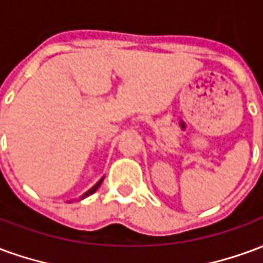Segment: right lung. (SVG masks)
I'll list each match as a JSON object with an SVG mask.
<instances>
[{
  "instance_id": "obj_1",
  "label": "right lung",
  "mask_w": 263,
  "mask_h": 263,
  "mask_svg": "<svg viewBox=\"0 0 263 263\" xmlns=\"http://www.w3.org/2000/svg\"><path fill=\"white\" fill-rule=\"evenodd\" d=\"M103 179H104V177H103ZM103 179H100V180H98V182L96 183V184H94V186H92L91 189H90V190H87L86 193L83 194V196H80V200H83V198L88 197V196H90V194L94 193V192H96V190H97V189L100 187V184H101V183H103Z\"/></svg>"
}]
</instances>
